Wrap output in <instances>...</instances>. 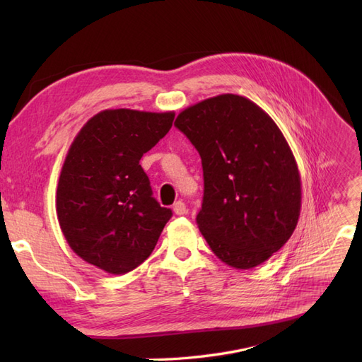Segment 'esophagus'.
<instances>
[{
  "mask_svg": "<svg viewBox=\"0 0 362 362\" xmlns=\"http://www.w3.org/2000/svg\"><path fill=\"white\" fill-rule=\"evenodd\" d=\"M173 213L177 216H184L187 214V206H185V204L182 201H178L173 204Z\"/></svg>",
  "mask_w": 362,
  "mask_h": 362,
  "instance_id": "1",
  "label": "esophagus"
}]
</instances>
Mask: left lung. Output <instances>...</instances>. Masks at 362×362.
Here are the masks:
<instances>
[{"mask_svg": "<svg viewBox=\"0 0 362 362\" xmlns=\"http://www.w3.org/2000/svg\"><path fill=\"white\" fill-rule=\"evenodd\" d=\"M175 127L202 160L196 223L214 255L243 270L269 259L288 242L302 202L298 164L278 125L247 98L223 93L185 108Z\"/></svg>", "mask_w": 362, "mask_h": 362, "instance_id": "obj_1", "label": "left lung"}]
</instances>
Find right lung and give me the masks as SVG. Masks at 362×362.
I'll return each mask as SVG.
<instances>
[{"instance_id":"1","label":"right lung","mask_w":362,"mask_h":362,"mask_svg":"<svg viewBox=\"0 0 362 362\" xmlns=\"http://www.w3.org/2000/svg\"><path fill=\"white\" fill-rule=\"evenodd\" d=\"M175 113L116 108L90 117L60 172L56 210L76 255L112 275L139 267L172 217L152 198L141 156L169 133Z\"/></svg>"}]
</instances>
